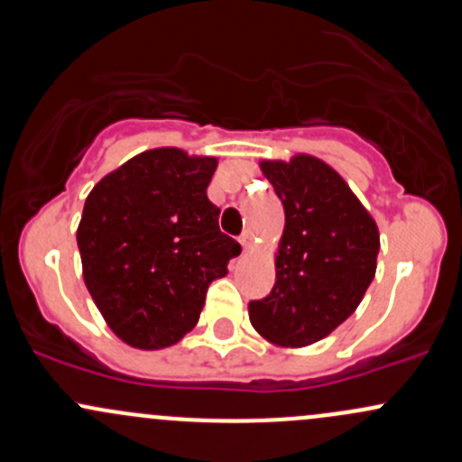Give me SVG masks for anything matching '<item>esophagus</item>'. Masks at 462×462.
I'll use <instances>...</instances> for the list:
<instances>
[{
    "label": "esophagus",
    "instance_id": "1",
    "mask_svg": "<svg viewBox=\"0 0 462 462\" xmlns=\"http://www.w3.org/2000/svg\"><path fill=\"white\" fill-rule=\"evenodd\" d=\"M239 244L244 245V250H250V247H252V232H250V230L241 232V236H239Z\"/></svg>",
    "mask_w": 462,
    "mask_h": 462
}]
</instances>
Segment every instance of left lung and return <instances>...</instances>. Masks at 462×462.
Wrapping results in <instances>:
<instances>
[{
    "mask_svg": "<svg viewBox=\"0 0 462 462\" xmlns=\"http://www.w3.org/2000/svg\"><path fill=\"white\" fill-rule=\"evenodd\" d=\"M261 170L283 203L285 227L274 288L247 312L261 337L303 347L358 308L376 274L378 227L341 174L317 157L263 162Z\"/></svg>",
    "mask_w": 462,
    "mask_h": 462,
    "instance_id": "left-lung-1",
    "label": "left lung"
}]
</instances>
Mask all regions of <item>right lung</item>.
Listing matches in <instances>:
<instances>
[{"instance_id":"right-lung-1","label":"right lung","mask_w":462,"mask_h":462,"mask_svg":"<svg viewBox=\"0 0 462 462\" xmlns=\"http://www.w3.org/2000/svg\"><path fill=\"white\" fill-rule=\"evenodd\" d=\"M217 159L159 148L101 179L77 230L86 288L128 346H174L197 325L212 281L241 245L208 199Z\"/></svg>"}]
</instances>
